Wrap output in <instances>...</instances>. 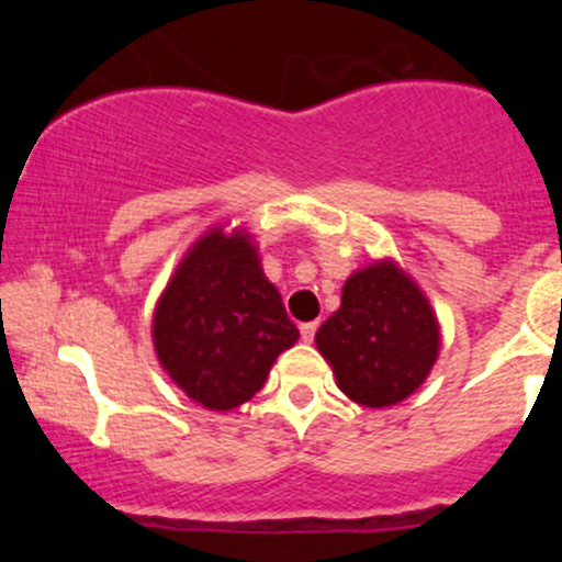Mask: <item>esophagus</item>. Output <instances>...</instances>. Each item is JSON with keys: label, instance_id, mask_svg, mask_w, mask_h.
Masks as SVG:
<instances>
[{"label": "esophagus", "instance_id": "1", "mask_svg": "<svg viewBox=\"0 0 562 562\" xmlns=\"http://www.w3.org/2000/svg\"><path fill=\"white\" fill-rule=\"evenodd\" d=\"M317 322H303V325H301V338L303 340H306V344H312V340H314V335H317Z\"/></svg>", "mask_w": 562, "mask_h": 562}]
</instances>
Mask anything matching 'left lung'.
I'll use <instances>...</instances> for the list:
<instances>
[{"instance_id":"8db88e82","label":"left lung","mask_w":562,"mask_h":562,"mask_svg":"<svg viewBox=\"0 0 562 562\" xmlns=\"http://www.w3.org/2000/svg\"><path fill=\"white\" fill-rule=\"evenodd\" d=\"M338 389L357 404H398L420 389L438 357V325L420 288L391 261L351 274L340 308L317 333Z\"/></svg>"}]
</instances>
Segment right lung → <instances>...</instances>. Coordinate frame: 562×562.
<instances>
[{"label": "right lung", "mask_w": 562, "mask_h": 562, "mask_svg": "<svg viewBox=\"0 0 562 562\" xmlns=\"http://www.w3.org/2000/svg\"><path fill=\"white\" fill-rule=\"evenodd\" d=\"M153 340L187 396L227 412L261 391L269 367L299 340L248 235L211 229L160 295Z\"/></svg>", "instance_id": "obj_1"}]
</instances>
